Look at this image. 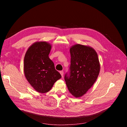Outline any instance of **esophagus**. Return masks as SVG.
<instances>
[{
  "label": "esophagus",
  "instance_id": "obj_1",
  "mask_svg": "<svg viewBox=\"0 0 127 127\" xmlns=\"http://www.w3.org/2000/svg\"><path fill=\"white\" fill-rule=\"evenodd\" d=\"M60 74H61V76H62V77H63V76H64V71H60Z\"/></svg>",
  "mask_w": 127,
  "mask_h": 127
}]
</instances>
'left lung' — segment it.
<instances>
[{"label":"left lung","instance_id":"left-lung-1","mask_svg":"<svg viewBox=\"0 0 127 127\" xmlns=\"http://www.w3.org/2000/svg\"><path fill=\"white\" fill-rule=\"evenodd\" d=\"M70 76L65 75L68 89L73 96L85 95L96 80L100 64L95 50L90 46L76 44L70 48Z\"/></svg>","mask_w":127,"mask_h":127}]
</instances>
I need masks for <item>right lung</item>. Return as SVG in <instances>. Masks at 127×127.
<instances>
[{
	"label": "right lung",
	"mask_w": 127,
	"mask_h": 127,
	"mask_svg": "<svg viewBox=\"0 0 127 127\" xmlns=\"http://www.w3.org/2000/svg\"><path fill=\"white\" fill-rule=\"evenodd\" d=\"M51 47L47 42L37 41L30 46L25 55L24 75L31 86L39 93L49 92L61 78L49 57Z\"/></svg>",
	"instance_id": "add662e5"
}]
</instances>
